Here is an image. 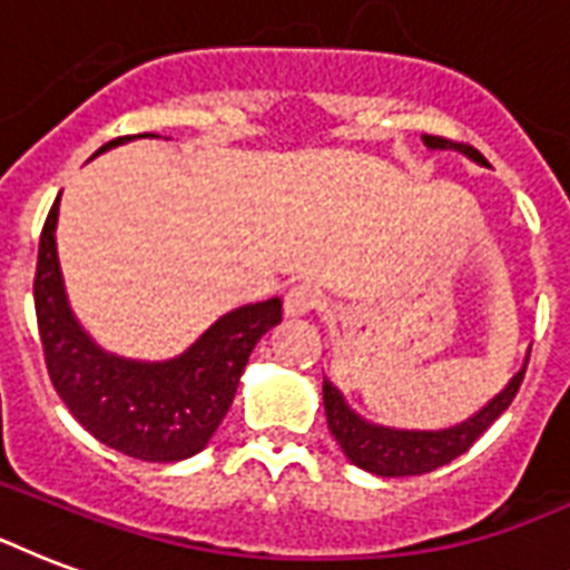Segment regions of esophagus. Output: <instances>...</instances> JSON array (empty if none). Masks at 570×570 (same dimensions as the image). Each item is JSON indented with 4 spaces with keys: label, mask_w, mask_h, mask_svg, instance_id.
I'll list each match as a JSON object with an SVG mask.
<instances>
[{
    "label": "esophagus",
    "mask_w": 570,
    "mask_h": 570,
    "mask_svg": "<svg viewBox=\"0 0 570 570\" xmlns=\"http://www.w3.org/2000/svg\"><path fill=\"white\" fill-rule=\"evenodd\" d=\"M322 304V293L311 284L289 286V293L284 295V313L286 316H307Z\"/></svg>",
    "instance_id": "obj_1"
}]
</instances>
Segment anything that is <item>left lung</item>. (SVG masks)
I'll return each instance as SVG.
<instances>
[{
	"label": "left lung",
	"mask_w": 570,
	"mask_h": 570,
	"mask_svg": "<svg viewBox=\"0 0 570 570\" xmlns=\"http://www.w3.org/2000/svg\"><path fill=\"white\" fill-rule=\"evenodd\" d=\"M423 141L425 147H434V150H461L470 159H476L479 165H488L485 156L479 154L473 145H464V141H452V138L443 136H423ZM523 373H527V366L476 416H470V420H464L461 425H452V429H443V432H399V429L364 423L343 402L340 390L331 381H322V399H325V416H328L331 434L337 438V443L343 446L352 464H357L361 470H370L375 476H420V473H432V470L450 464L452 459L464 455L488 432V425L512 405V399L521 390Z\"/></svg>",
	"instance_id": "left-lung-1"
}]
</instances>
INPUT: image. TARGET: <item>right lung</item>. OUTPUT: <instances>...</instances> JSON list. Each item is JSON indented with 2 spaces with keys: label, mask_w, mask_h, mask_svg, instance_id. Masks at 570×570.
I'll return each mask as SVG.
<instances>
[{
  "label": "right lung",
  "mask_w": 570,
  "mask_h": 570,
  "mask_svg": "<svg viewBox=\"0 0 570 570\" xmlns=\"http://www.w3.org/2000/svg\"><path fill=\"white\" fill-rule=\"evenodd\" d=\"M129 141L102 145L97 154ZM58 206L40 230L35 313L52 387L100 443L141 461H180L200 452L227 414L257 340L281 322V302L227 313L186 355L138 364L106 355L70 313L56 250Z\"/></svg>",
  "instance_id": "1"
}]
</instances>
